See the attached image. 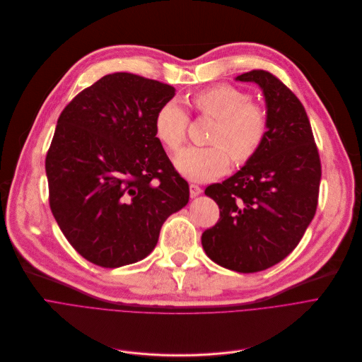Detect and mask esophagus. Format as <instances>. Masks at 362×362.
Masks as SVG:
<instances>
[{"mask_svg": "<svg viewBox=\"0 0 362 362\" xmlns=\"http://www.w3.org/2000/svg\"><path fill=\"white\" fill-rule=\"evenodd\" d=\"M189 192H190V197L195 198V197L201 195L202 189H201L198 185H195V183H190V185H189Z\"/></svg>", "mask_w": 362, "mask_h": 362, "instance_id": "1", "label": "esophagus"}]
</instances>
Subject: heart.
Returning a JSON list of instances; mask_svg holds the SVG:
<instances>
[{
  "label": "heart",
  "mask_w": 362,
  "mask_h": 362,
  "mask_svg": "<svg viewBox=\"0 0 362 362\" xmlns=\"http://www.w3.org/2000/svg\"><path fill=\"white\" fill-rule=\"evenodd\" d=\"M199 116L215 120L208 142L211 147H190L175 160L177 172L197 182L218 177L228 170L230 157L235 164L250 161L268 134V113L252 100V95L231 84L208 87L192 98ZM189 127L187 113L167 102L156 113L154 131L163 146L172 153L182 148Z\"/></svg>",
  "instance_id": "b5f03b06"
}]
</instances>
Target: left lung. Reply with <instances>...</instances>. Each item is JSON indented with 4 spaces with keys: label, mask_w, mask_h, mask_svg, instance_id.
<instances>
[{
    "label": "left lung",
    "mask_w": 362,
    "mask_h": 362,
    "mask_svg": "<svg viewBox=\"0 0 362 362\" xmlns=\"http://www.w3.org/2000/svg\"><path fill=\"white\" fill-rule=\"evenodd\" d=\"M238 81L256 83L268 107V134L240 170L205 189L220 220L202 233L205 253L221 267L252 274L290 255L317 209L322 165L304 106L269 71L253 69Z\"/></svg>",
    "instance_id": "obj_1"
}]
</instances>
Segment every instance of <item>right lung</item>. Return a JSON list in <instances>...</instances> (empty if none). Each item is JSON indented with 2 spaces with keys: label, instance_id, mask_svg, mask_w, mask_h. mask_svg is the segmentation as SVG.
<instances>
[{
  "label": "right lung",
  "instance_id": "1",
  "mask_svg": "<svg viewBox=\"0 0 362 362\" xmlns=\"http://www.w3.org/2000/svg\"><path fill=\"white\" fill-rule=\"evenodd\" d=\"M168 84L129 72L102 77L58 117L45 167L55 220L84 259L119 268L148 256L189 185L156 136Z\"/></svg>",
  "mask_w": 362,
  "mask_h": 362
}]
</instances>
